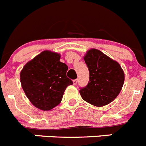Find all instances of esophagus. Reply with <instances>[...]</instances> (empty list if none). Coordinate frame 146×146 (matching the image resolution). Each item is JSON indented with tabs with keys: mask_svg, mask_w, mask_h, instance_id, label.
Masks as SVG:
<instances>
[{
	"mask_svg": "<svg viewBox=\"0 0 146 146\" xmlns=\"http://www.w3.org/2000/svg\"><path fill=\"white\" fill-rule=\"evenodd\" d=\"M77 79L74 80H73V84L75 86V85H77Z\"/></svg>",
	"mask_w": 146,
	"mask_h": 146,
	"instance_id": "34e87169",
	"label": "esophagus"
}]
</instances>
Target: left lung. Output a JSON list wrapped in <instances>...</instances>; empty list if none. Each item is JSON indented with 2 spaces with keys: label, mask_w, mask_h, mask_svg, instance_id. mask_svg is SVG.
I'll use <instances>...</instances> for the list:
<instances>
[{
  "label": "left lung",
  "mask_w": 146,
  "mask_h": 146,
  "mask_svg": "<svg viewBox=\"0 0 146 146\" xmlns=\"http://www.w3.org/2000/svg\"><path fill=\"white\" fill-rule=\"evenodd\" d=\"M89 82L80 93L85 101L96 107L110 104L118 96L124 82V73L118 62L100 50L91 49L84 56Z\"/></svg>",
  "instance_id": "1"
}]
</instances>
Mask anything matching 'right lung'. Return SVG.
I'll return each mask as SVG.
<instances>
[{
    "mask_svg": "<svg viewBox=\"0 0 146 146\" xmlns=\"http://www.w3.org/2000/svg\"><path fill=\"white\" fill-rule=\"evenodd\" d=\"M60 55L45 50L28 62L20 72L22 87L30 102L47 111L58 105L68 86V66L60 61Z\"/></svg>",
    "mask_w": 146,
    "mask_h": 146,
    "instance_id": "add662e5",
    "label": "right lung"
}]
</instances>
